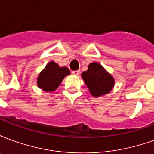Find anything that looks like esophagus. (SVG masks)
<instances>
[{"mask_svg":"<svg viewBox=\"0 0 154 154\" xmlns=\"http://www.w3.org/2000/svg\"><path fill=\"white\" fill-rule=\"evenodd\" d=\"M72 73L73 74V75H76V76H77V75H79V74H80V70L72 71Z\"/></svg>","mask_w":154,"mask_h":154,"instance_id":"1","label":"esophagus"}]
</instances>
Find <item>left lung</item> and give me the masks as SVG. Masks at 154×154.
Returning <instances> with one entry per match:
<instances>
[{"label":"left lung","mask_w":154,"mask_h":154,"mask_svg":"<svg viewBox=\"0 0 154 154\" xmlns=\"http://www.w3.org/2000/svg\"><path fill=\"white\" fill-rule=\"evenodd\" d=\"M82 77L94 97L106 95L115 86V79L111 74L96 62L88 65V69L82 73Z\"/></svg>","instance_id":"8db88e82"}]
</instances>
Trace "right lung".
<instances>
[{
  "mask_svg": "<svg viewBox=\"0 0 154 154\" xmlns=\"http://www.w3.org/2000/svg\"><path fill=\"white\" fill-rule=\"evenodd\" d=\"M67 75H70L67 67H60L55 62L51 61L38 74L37 86L46 92H53Z\"/></svg>",
  "mask_w": 154,
  "mask_h": 154,
  "instance_id": "add662e5",
  "label": "right lung"
}]
</instances>
